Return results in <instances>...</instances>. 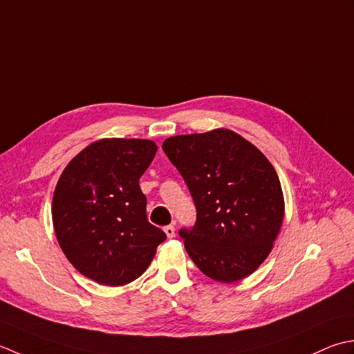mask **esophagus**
I'll use <instances>...</instances> for the list:
<instances>
[{"label": "esophagus", "instance_id": "1", "mask_svg": "<svg viewBox=\"0 0 354 354\" xmlns=\"http://www.w3.org/2000/svg\"><path fill=\"white\" fill-rule=\"evenodd\" d=\"M163 230H165V234H167V236H168V238L176 236V227L172 226V225L165 226V227H163Z\"/></svg>", "mask_w": 354, "mask_h": 354}]
</instances>
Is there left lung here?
Returning <instances> with one entry per match:
<instances>
[{
  "label": "left lung",
  "instance_id": "obj_1",
  "mask_svg": "<svg viewBox=\"0 0 354 354\" xmlns=\"http://www.w3.org/2000/svg\"><path fill=\"white\" fill-rule=\"evenodd\" d=\"M162 148L196 205L194 226L178 230L192 261L221 283L250 275L270 254L284 217L275 168L250 142L223 128L169 137Z\"/></svg>",
  "mask_w": 354,
  "mask_h": 354
}]
</instances>
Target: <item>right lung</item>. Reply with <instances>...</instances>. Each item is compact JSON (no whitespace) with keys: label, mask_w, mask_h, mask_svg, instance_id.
Here are the masks:
<instances>
[{"label":"right lung","mask_w":354,"mask_h":354,"mask_svg":"<svg viewBox=\"0 0 354 354\" xmlns=\"http://www.w3.org/2000/svg\"><path fill=\"white\" fill-rule=\"evenodd\" d=\"M157 147L104 139L81 151L56 185L52 217L61 249L84 277L105 286L131 283L167 240L147 217L139 178Z\"/></svg>","instance_id":"add662e5"}]
</instances>
